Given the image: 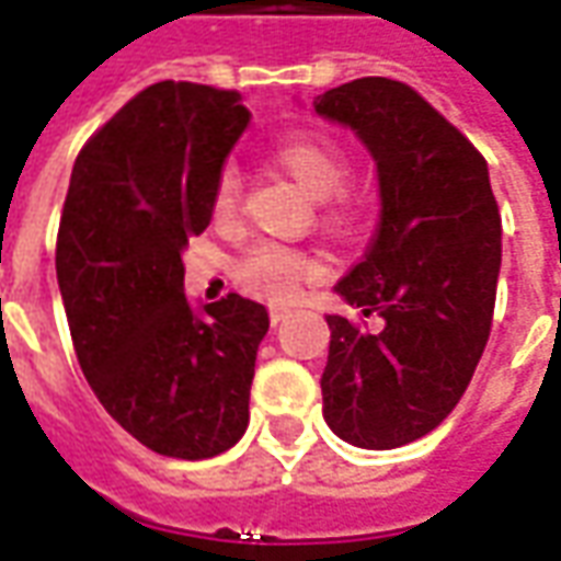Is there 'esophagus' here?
I'll return each mask as SVG.
<instances>
[{"instance_id": "34e87169", "label": "esophagus", "mask_w": 561, "mask_h": 561, "mask_svg": "<svg viewBox=\"0 0 561 561\" xmlns=\"http://www.w3.org/2000/svg\"><path fill=\"white\" fill-rule=\"evenodd\" d=\"M285 319H288V309H270V324H273V328L282 324Z\"/></svg>"}]
</instances>
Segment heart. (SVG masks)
<instances>
[{
    "label": "heart",
    "instance_id": "obj_1",
    "mask_svg": "<svg viewBox=\"0 0 561 561\" xmlns=\"http://www.w3.org/2000/svg\"><path fill=\"white\" fill-rule=\"evenodd\" d=\"M270 160L304 185L319 203L321 227L336 240H358L370 227V197L348 187V154L343 145L319 133H291L270 145ZM242 206V179L237 170L218 175L213 191V221L230 225ZM319 276V264L300 249L261 240L249 245L233 267V279L242 291L288 304L300 285Z\"/></svg>",
    "mask_w": 561,
    "mask_h": 561
}]
</instances>
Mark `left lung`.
I'll return each mask as SVG.
<instances>
[{
	"instance_id": "obj_1",
	"label": "left lung",
	"mask_w": 561,
	"mask_h": 561,
	"mask_svg": "<svg viewBox=\"0 0 561 561\" xmlns=\"http://www.w3.org/2000/svg\"><path fill=\"white\" fill-rule=\"evenodd\" d=\"M316 112L358 133L379 170L382 218L364 257L336 282L364 324L328 316L324 419L364 449H394L444 422L492 331L501 215L485 158L403 81L355 78Z\"/></svg>"
}]
</instances>
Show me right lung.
<instances>
[{"label":"right lung","mask_w":561,"mask_h":561,"mask_svg":"<svg viewBox=\"0 0 561 561\" xmlns=\"http://www.w3.org/2000/svg\"><path fill=\"white\" fill-rule=\"evenodd\" d=\"M252 112L237 90L158 81L78 151L57 282L78 364L105 413L158 456L213 458L249 425L267 309L227 294L197 316L182 249Z\"/></svg>","instance_id":"right-lung-1"}]
</instances>
